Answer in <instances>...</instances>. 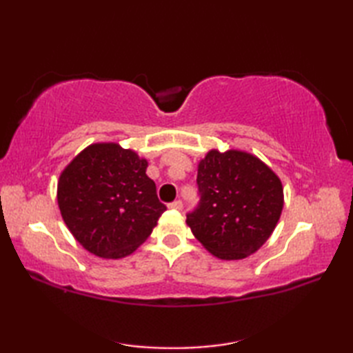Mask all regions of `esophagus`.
<instances>
[{
	"label": "esophagus",
	"instance_id": "esophagus-1",
	"mask_svg": "<svg viewBox=\"0 0 353 353\" xmlns=\"http://www.w3.org/2000/svg\"><path fill=\"white\" fill-rule=\"evenodd\" d=\"M170 208H171V209H176V211H182V208H183L182 200H176V201H172V203L170 205Z\"/></svg>",
	"mask_w": 353,
	"mask_h": 353
}]
</instances>
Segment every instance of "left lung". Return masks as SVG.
<instances>
[{"label": "left lung", "instance_id": "8db88e82", "mask_svg": "<svg viewBox=\"0 0 353 353\" xmlns=\"http://www.w3.org/2000/svg\"><path fill=\"white\" fill-rule=\"evenodd\" d=\"M200 205L186 215L192 235L223 261L258 252L272 236L283 209L279 176L258 156L212 148L197 163Z\"/></svg>", "mask_w": 353, "mask_h": 353}]
</instances>
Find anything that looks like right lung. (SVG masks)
Segmentation results:
<instances>
[{
  "label": "right lung",
  "mask_w": 353,
  "mask_h": 353,
  "mask_svg": "<svg viewBox=\"0 0 353 353\" xmlns=\"http://www.w3.org/2000/svg\"><path fill=\"white\" fill-rule=\"evenodd\" d=\"M148 162L118 142H94L59 176L57 205L77 243L104 259L129 256L167 211Z\"/></svg>",
  "instance_id": "obj_1"
}]
</instances>
